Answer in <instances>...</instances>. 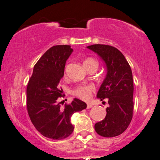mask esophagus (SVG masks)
I'll return each instance as SVG.
<instances>
[{
    "instance_id": "esophagus-1",
    "label": "esophagus",
    "mask_w": 160,
    "mask_h": 160,
    "mask_svg": "<svg viewBox=\"0 0 160 160\" xmlns=\"http://www.w3.org/2000/svg\"><path fill=\"white\" fill-rule=\"evenodd\" d=\"M92 107H93V105L91 104V103H88L87 104V109H91Z\"/></svg>"
}]
</instances>
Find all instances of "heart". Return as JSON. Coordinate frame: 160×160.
<instances>
[{"mask_svg":"<svg viewBox=\"0 0 160 160\" xmlns=\"http://www.w3.org/2000/svg\"><path fill=\"white\" fill-rule=\"evenodd\" d=\"M85 67L87 69H88L90 67H98V62L96 59L93 58H87L85 59L84 62ZM94 91V87L91 85H80L75 88L72 91L73 95H75L77 97L81 98L82 100H88L91 96L92 92Z\"/></svg>","mask_w":160,"mask_h":160,"instance_id":"b5f03b06","label":"heart"}]
</instances>
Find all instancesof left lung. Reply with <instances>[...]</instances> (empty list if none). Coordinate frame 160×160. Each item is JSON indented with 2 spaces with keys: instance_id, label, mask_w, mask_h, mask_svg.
Masks as SVG:
<instances>
[{
  "instance_id": "obj_1",
  "label": "left lung",
  "mask_w": 160,
  "mask_h": 160,
  "mask_svg": "<svg viewBox=\"0 0 160 160\" xmlns=\"http://www.w3.org/2000/svg\"><path fill=\"white\" fill-rule=\"evenodd\" d=\"M105 62L107 73L97 93V98H107V115L96 123L95 130L107 138L118 136L127 129L132 118L133 80L129 64L118 48L108 45L95 44L87 47Z\"/></svg>"
}]
</instances>
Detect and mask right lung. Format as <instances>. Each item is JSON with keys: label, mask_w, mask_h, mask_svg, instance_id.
<instances>
[{"label": "right lung", "mask_w": 160, "mask_h": 160, "mask_svg": "<svg viewBox=\"0 0 160 160\" xmlns=\"http://www.w3.org/2000/svg\"><path fill=\"white\" fill-rule=\"evenodd\" d=\"M72 51L68 45L49 48L35 64L27 87V108L31 122L40 134L53 140L70 136L74 130L72 115L87 107L78 98L64 107L58 101L64 97L58 85L64 76L66 61Z\"/></svg>", "instance_id": "obj_1"}]
</instances>
